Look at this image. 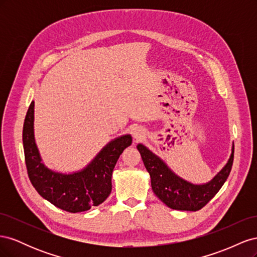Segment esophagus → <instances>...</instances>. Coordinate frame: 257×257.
<instances>
[{"label": "esophagus", "instance_id": "obj_1", "mask_svg": "<svg viewBox=\"0 0 257 257\" xmlns=\"http://www.w3.org/2000/svg\"><path fill=\"white\" fill-rule=\"evenodd\" d=\"M143 135H144V133L141 130H136V131H134V133H133V136H134L136 141H141Z\"/></svg>", "mask_w": 257, "mask_h": 257}]
</instances>
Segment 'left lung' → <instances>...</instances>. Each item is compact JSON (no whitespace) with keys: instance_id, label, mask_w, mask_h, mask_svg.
Here are the masks:
<instances>
[{"instance_id":"obj_1","label":"left lung","mask_w":257,"mask_h":257,"mask_svg":"<svg viewBox=\"0 0 257 257\" xmlns=\"http://www.w3.org/2000/svg\"><path fill=\"white\" fill-rule=\"evenodd\" d=\"M146 169L151 177V186L167 207L184 211H197L206 206L226 181L234 161V147L228 163L211 181L206 184H192L175 175L159 157L144 145L137 146Z\"/></svg>"}]
</instances>
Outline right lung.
I'll use <instances>...</instances> for the list:
<instances>
[{"label": "right lung", "mask_w": 257, "mask_h": 257, "mask_svg": "<svg viewBox=\"0 0 257 257\" xmlns=\"http://www.w3.org/2000/svg\"><path fill=\"white\" fill-rule=\"evenodd\" d=\"M34 102L31 103L23 124L22 142L28 176L37 193L67 212L87 211L106 200L111 192V176L123 150L132 145L131 135H124L103 148L81 172L64 175L52 172L43 163L35 145Z\"/></svg>", "instance_id": "1"}]
</instances>
